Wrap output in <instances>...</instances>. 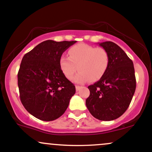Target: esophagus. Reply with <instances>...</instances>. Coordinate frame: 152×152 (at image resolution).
Returning a JSON list of instances; mask_svg holds the SVG:
<instances>
[{
	"label": "esophagus",
	"mask_w": 152,
	"mask_h": 152,
	"mask_svg": "<svg viewBox=\"0 0 152 152\" xmlns=\"http://www.w3.org/2000/svg\"><path fill=\"white\" fill-rule=\"evenodd\" d=\"M75 88H76V91H78L82 88V87H81V86H76Z\"/></svg>",
	"instance_id": "34e87169"
}]
</instances>
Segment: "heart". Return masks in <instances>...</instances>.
Here are the masks:
<instances>
[{
  "instance_id": "obj_1",
  "label": "heart",
  "mask_w": 152,
  "mask_h": 152,
  "mask_svg": "<svg viewBox=\"0 0 152 152\" xmlns=\"http://www.w3.org/2000/svg\"><path fill=\"white\" fill-rule=\"evenodd\" d=\"M69 57L62 56L59 65L64 75L71 79L77 70H80L75 82L83 83L96 81L105 74L109 64L108 52L103 48H95L85 43L74 45L68 51Z\"/></svg>"
}]
</instances>
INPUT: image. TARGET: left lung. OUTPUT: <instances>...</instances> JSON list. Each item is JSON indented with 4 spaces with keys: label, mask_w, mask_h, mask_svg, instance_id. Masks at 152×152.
<instances>
[{
    "label": "left lung",
    "mask_w": 152,
    "mask_h": 152,
    "mask_svg": "<svg viewBox=\"0 0 152 152\" xmlns=\"http://www.w3.org/2000/svg\"><path fill=\"white\" fill-rule=\"evenodd\" d=\"M109 53V64L99 81L89 86L86 104L90 113L102 121H111L125 113L136 87L132 60L117 44L111 41L99 43Z\"/></svg>",
    "instance_id": "8db88e82"
}]
</instances>
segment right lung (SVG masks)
Listing matches in <instances>:
<instances>
[{"label": "right lung", "mask_w": 152, "mask_h": 152, "mask_svg": "<svg viewBox=\"0 0 152 152\" xmlns=\"http://www.w3.org/2000/svg\"><path fill=\"white\" fill-rule=\"evenodd\" d=\"M76 42L45 40L22 58L17 75L21 102L39 120L52 121L61 117L75 94V86L64 75L59 60Z\"/></svg>", "instance_id": "obj_1"}]
</instances>
